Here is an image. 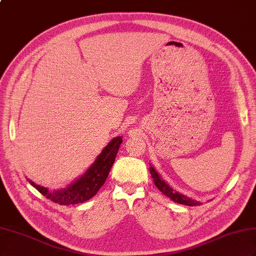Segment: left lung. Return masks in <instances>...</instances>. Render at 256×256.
<instances>
[{
    "label": "left lung",
    "mask_w": 256,
    "mask_h": 256,
    "mask_svg": "<svg viewBox=\"0 0 256 256\" xmlns=\"http://www.w3.org/2000/svg\"><path fill=\"white\" fill-rule=\"evenodd\" d=\"M149 171H150V174H152V178H154V185H156V187H158V189H159V190H160L162 194H164L166 196H170V198H171L173 201L178 202V203H180V204L190 206H200V204H201V203H200L199 201H196V200H192V199H190V198H187L186 196L174 192L171 187H170L168 185L166 184L164 180H162L160 178V176L158 175V173H156V172L154 171V168L152 166H150Z\"/></svg>",
    "instance_id": "left-lung-1"
}]
</instances>
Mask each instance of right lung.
Here are the masks:
<instances>
[{"label":"right lung","instance_id":"right-lung-1","mask_svg":"<svg viewBox=\"0 0 256 256\" xmlns=\"http://www.w3.org/2000/svg\"><path fill=\"white\" fill-rule=\"evenodd\" d=\"M122 142V137L118 136L111 140L107 147L98 156L95 163L92 166L82 178L76 180L68 188L60 190L50 192L48 188L34 184L29 180L30 184L36 188L48 199L58 203L60 206H74L78 203H83L94 196L100 188L104 185V180L108 178L111 166L116 160L118 150Z\"/></svg>","mask_w":256,"mask_h":256}]
</instances>
